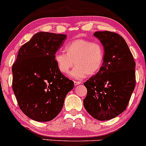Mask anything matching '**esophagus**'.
I'll list each match as a JSON object with an SVG mask.
<instances>
[{
	"label": "esophagus",
	"instance_id": "34e87169",
	"mask_svg": "<svg viewBox=\"0 0 146 146\" xmlns=\"http://www.w3.org/2000/svg\"><path fill=\"white\" fill-rule=\"evenodd\" d=\"M74 83L75 86H78V85L81 84V82H80V81H74Z\"/></svg>",
	"mask_w": 146,
	"mask_h": 146
}]
</instances>
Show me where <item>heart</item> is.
<instances>
[{
	"mask_svg": "<svg viewBox=\"0 0 146 146\" xmlns=\"http://www.w3.org/2000/svg\"><path fill=\"white\" fill-rule=\"evenodd\" d=\"M65 53L58 52L55 54L54 60L58 71L66 74L76 65L70 76L81 79L88 76L97 74L102 68L105 60L104 46L98 42L83 38L74 39L65 47Z\"/></svg>",
	"mask_w": 146,
	"mask_h": 146,
	"instance_id": "1",
	"label": "heart"
}]
</instances>
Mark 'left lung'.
I'll return each instance as SVG.
<instances>
[{"mask_svg": "<svg viewBox=\"0 0 146 146\" xmlns=\"http://www.w3.org/2000/svg\"><path fill=\"white\" fill-rule=\"evenodd\" d=\"M105 50L101 70L84 83L86 97L83 106L94 119L106 121L123 112L136 85L135 62L122 36L115 32H96Z\"/></svg>", "mask_w": 146, "mask_h": 146, "instance_id": "1", "label": "left lung"}]
</instances>
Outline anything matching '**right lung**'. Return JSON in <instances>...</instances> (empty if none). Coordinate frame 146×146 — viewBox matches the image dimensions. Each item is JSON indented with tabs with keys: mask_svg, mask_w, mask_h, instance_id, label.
<instances>
[{
	"mask_svg": "<svg viewBox=\"0 0 146 146\" xmlns=\"http://www.w3.org/2000/svg\"><path fill=\"white\" fill-rule=\"evenodd\" d=\"M65 38V34H34L21 46L12 65V88L19 108L36 121L54 119L74 88V82L58 71L54 60Z\"/></svg>",
	"mask_w": 146,
	"mask_h": 146,
	"instance_id": "add662e5",
	"label": "right lung"
}]
</instances>
